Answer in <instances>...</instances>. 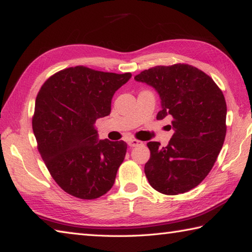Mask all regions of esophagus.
I'll return each mask as SVG.
<instances>
[{"label":"esophagus","instance_id":"obj_1","mask_svg":"<svg viewBox=\"0 0 252 252\" xmlns=\"http://www.w3.org/2000/svg\"><path fill=\"white\" fill-rule=\"evenodd\" d=\"M142 144V142L139 140H129L127 141V145L130 147H135V146H139Z\"/></svg>","mask_w":252,"mask_h":252}]
</instances>
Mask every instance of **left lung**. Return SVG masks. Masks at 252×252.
Masks as SVG:
<instances>
[{"label":"left lung","mask_w":252,"mask_h":252,"mask_svg":"<svg viewBox=\"0 0 252 252\" xmlns=\"http://www.w3.org/2000/svg\"><path fill=\"white\" fill-rule=\"evenodd\" d=\"M158 93L157 120L172 117L174 135L167 146L150 142L144 171L160 193L175 195L195 188L209 175L226 135V101L212 78L189 64L155 66L134 77Z\"/></svg>","instance_id":"left-lung-1"}]
</instances>
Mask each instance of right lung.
<instances>
[{
  "instance_id": "right-lung-1",
  "label": "right lung",
  "mask_w": 252,
  "mask_h": 252,
  "mask_svg": "<svg viewBox=\"0 0 252 252\" xmlns=\"http://www.w3.org/2000/svg\"><path fill=\"white\" fill-rule=\"evenodd\" d=\"M131 76L68 67L39 91L32 118L38 151L54 181L68 194L97 199L115 184L126 143L99 140L95 122L110 115L113 95Z\"/></svg>"
}]
</instances>
